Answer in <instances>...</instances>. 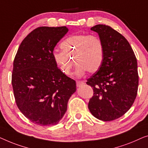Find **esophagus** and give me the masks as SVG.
<instances>
[{
	"instance_id": "obj_1",
	"label": "esophagus",
	"mask_w": 148,
	"mask_h": 148,
	"mask_svg": "<svg viewBox=\"0 0 148 148\" xmlns=\"http://www.w3.org/2000/svg\"><path fill=\"white\" fill-rule=\"evenodd\" d=\"M83 84H84V82H82V81H76V86L78 87H80L81 86H82Z\"/></svg>"
}]
</instances>
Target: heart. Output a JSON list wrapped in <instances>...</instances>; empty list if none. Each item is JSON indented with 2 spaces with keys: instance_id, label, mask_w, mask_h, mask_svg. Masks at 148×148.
I'll return each instance as SVG.
<instances>
[{
  "instance_id": "1",
  "label": "heart",
  "mask_w": 148,
  "mask_h": 148,
  "mask_svg": "<svg viewBox=\"0 0 148 148\" xmlns=\"http://www.w3.org/2000/svg\"><path fill=\"white\" fill-rule=\"evenodd\" d=\"M62 51H54L53 58L60 70L70 75L77 64L74 75L80 78L88 71L96 72L103 64L105 49L103 41L97 35L77 34L68 37L60 44Z\"/></svg>"
}]
</instances>
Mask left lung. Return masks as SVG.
<instances>
[{"mask_svg":"<svg viewBox=\"0 0 148 148\" xmlns=\"http://www.w3.org/2000/svg\"><path fill=\"white\" fill-rule=\"evenodd\" d=\"M90 29L103 41L105 55L99 70L87 80L94 91L88 107L95 117L110 121L123 115L134 103L139 83L137 59L127 40L111 27L97 25Z\"/></svg>","mask_w":148,"mask_h":148,"instance_id":"obj_1","label":"left lung"}]
</instances>
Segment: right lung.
Returning a JSON list of instances; mask_svg holds the SVG:
<instances>
[{"label":"right lung","mask_w":148,"mask_h":148,"mask_svg":"<svg viewBox=\"0 0 148 148\" xmlns=\"http://www.w3.org/2000/svg\"><path fill=\"white\" fill-rule=\"evenodd\" d=\"M68 32L66 27H40L21 43L13 62L12 85L16 105L35 124H58L76 92L75 80L57 67L54 47Z\"/></svg>","instance_id":"1"}]
</instances>
